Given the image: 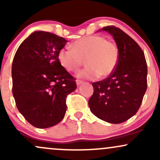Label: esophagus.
<instances>
[{
  "instance_id": "1",
  "label": "esophagus",
  "mask_w": 160,
  "mask_h": 160,
  "mask_svg": "<svg viewBox=\"0 0 160 160\" xmlns=\"http://www.w3.org/2000/svg\"><path fill=\"white\" fill-rule=\"evenodd\" d=\"M82 83H83V81H82V80H77V84H78V86L81 85Z\"/></svg>"
}]
</instances>
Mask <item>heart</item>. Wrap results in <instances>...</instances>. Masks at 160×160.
<instances>
[{
  "mask_svg": "<svg viewBox=\"0 0 160 160\" xmlns=\"http://www.w3.org/2000/svg\"><path fill=\"white\" fill-rule=\"evenodd\" d=\"M71 49H62L58 59L66 71L74 72L84 59L86 67L77 74L80 79L95 80L106 78L113 72L118 64L120 51L117 44L102 36L90 35L75 40Z\"/></svg>",
  "mask_w": 160,
  "mask_h": 160,
  "instance_id": "b5f03b06",
  "label": "heart"
}]
</instances>
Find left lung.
<instances>
[{
	"label": "left lung",
	"mask_w": 160,
	"mask_h": 160,
	"mask_svg": "<svg viewBox=\"0 0 160 160\" xmlns=\"http://www.w3.org/2000/svg\"><path fill=\"white\" fill-rule=\"evenodd\" d=\"M102 31L113 36L120 57L109 77L92 82L94 92L89 106L98 118L118 124L138 111L148 86V66L144 52L131 37L115 26L104 27Z\"/></svg>",
	"instance_id": "8db88e82"
}]
</instances>
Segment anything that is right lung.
Returning a JSON list of instances; mask_svg holds the SVG:
<instances>
[{"instance_id": "1", "label": "right lung", "mask_w": 160, "mask_h": 160, "mask_svg": "<svg viewBox=\"0 0 160 160\" xmlns=\"http://www.w3.org/2000/svg\"><path fill=\"white\" fill-rule=\"evenodd\" d=\"M66 43L62 37L38 31L24 40L14 56L12 95L19 111L34 127L46 128L61 122L68 95L77 88L75 78L58 59Z\"/></svg>"}]
</instances>
